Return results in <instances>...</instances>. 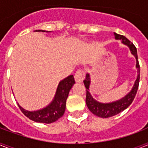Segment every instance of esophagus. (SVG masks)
<instances>
[{
  "instance_id": "34e87169",
  "label": "esophagus",
  "mask_w": 148,
  "mask_h": 148,
  "mask_svg": "<svg viewBox=\"0 0 148 148\" xmlns=\"http://www.w3.org/2000/svg\"><path fill=\"white\" fill-rule=\"evenodd\" d=\"M85 76V72L84 70H78L74 74V80L77 83H81L82 82Z\"/></svg>"
}]
</instances>
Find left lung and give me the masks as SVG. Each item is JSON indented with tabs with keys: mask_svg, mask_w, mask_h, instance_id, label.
Listing matches in <instances>:
<instances>
[{
	"mask_svg": "<svg viewBox=\"0 0 148 148\" xmlns=\"http://www.w3.org/2000/svg\"><path fill=\"white\" fill-rule=\"evenodd\" d=\"M114 34L115 40H120L122 44L126 45L130 49V51L132 55L134 56L136 59V68L138 69V75L136 81H134L132 89L131 91H129L124 97H121L119 100L109 102V103H101L99 102L97 100H95L92 97V95L90 93V75L89 73L86 74L85 80L84 81V84L87 90V95H86V103L88 106V109L90 110V112L97 117H103V118H107V117H112L114 115L119 114L126 108H127L130 106L132 101H134V97H135L137 91L138 89V85H139V80H140V65L138 63V53H137V48L130 41V40L126 38L124 36L120 35L116 33H114Z\"/></svg>",
	"mask_w": 148,
	"mask_h": 148,
	"instance_id": "8db88e82",
	"label": "left lung"
}]
</instances>
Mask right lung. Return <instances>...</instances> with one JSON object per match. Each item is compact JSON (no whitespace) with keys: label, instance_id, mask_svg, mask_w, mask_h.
Wrapping results in <instances>:
<instances>
[{"label":"right lung","instance_id":"right-lung-1","mask_svg":"<svg viewBox=\"0 0 148 148\" xmlns=\"http://www.w3.org/2000/svg\"><path fill=\"white\" fill-rule=\"evenodd\" d=\"M36 32H51V31H44V30H36ZM75 81L73 75L65 77L60 81L58 84L55 95L51 103L45 108L37 110H25L21 106L17 103V105L20 108L22 113L29 119L32 120L35 122L45 123V124H51L56 121L64 114L66 108V101L69 95L70 90L71 89Z\"/></svg>","mask_w":148,"mask_h":148}]
</instances>
